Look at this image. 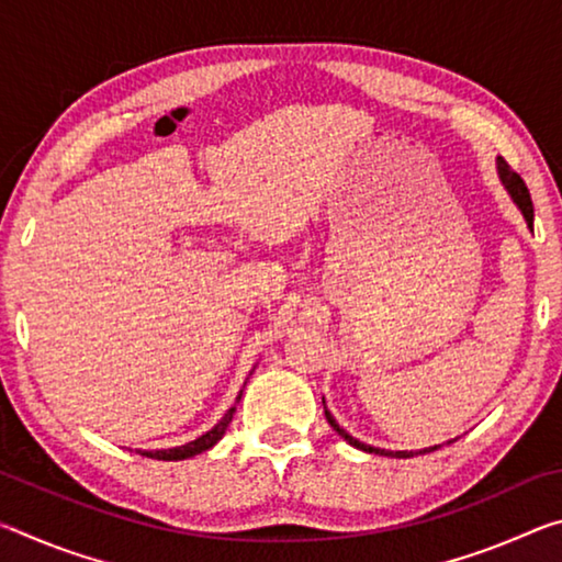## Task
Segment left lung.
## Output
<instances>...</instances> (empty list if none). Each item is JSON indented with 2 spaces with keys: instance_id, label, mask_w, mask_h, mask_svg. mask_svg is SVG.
Returning <instances> with one entry per match:
<instances>
[{
  "instance_id": "obj_1",
  "label": "left lung",
  "mask_w": 562,
  "mask_h": 562,
  "mask_svg": "<svg viewBox=\"0 0 562 562\" xmlns=\"http://www.w3.org/2000/svg\"><path fill=\"white\" fill-rule=\"evenodd\" d=\"M498 176H501V183L506 186L508 195L513 198V203L518 205V211L522 213V217H526V223H528V227L532 231V201H530V193H528L526 183H522V178L516 173V170H510V166L503 158H498ZM322 404H325V398H322ZM325 416H327V422H329L331 429H335L341 436V439H345L349 446H355V449H359V451L376 453V456H396V459H412V456H414V451H384V449H376V446L361 443L359 439H355V436H349L345 429H341V426L335 422V416L329 414L327 406H325ZM436 449H439V446H429V449H424V451H418V453H429V451H436Z\"/></svg>"
}]
</instances>
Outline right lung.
Returning <instances> with one entry per match:
<instances>
[{"mask_svg": "<svg viewBox=\"0 0 562 562\" xmlns=\"http://www.w3.org/2000/svg\"><path fill=\"white\" fill-rule=\"evenodd\" d=\"M240 396H243V392L237 394L235 404L240 402ZM233 414H235V406L227 408V414L213 426L211 431H205L203 436H198L195 441H190L186 446H176V449H160V451H138V453L140 456H148V459H156V461H183V459H190V456L203 453L207 449H213V446L223 439L225 431H227V426H231V422H233Z\"/></svg>", "mask_w": 562, "mask_h": 562, "instance_id": "obj_1", "label": "right lung"}]
</instances>
